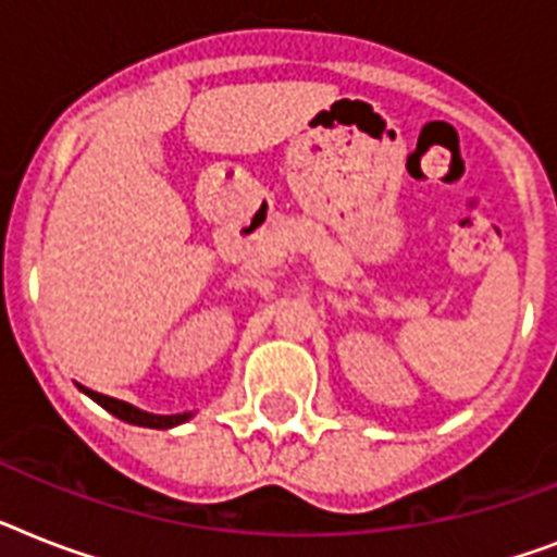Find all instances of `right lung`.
Masks as SVG:
<instances>
[{
	"instance_id": "obj_1",
	"label": "right lung",
	"mask_w": 557,
	"mask_h": 557,
	"mask_svg": "<svg viewBox=\"0 0 557 557\" xmlns=\"http://www.w3.org/2000/svg\"><path fill=\"white\" fill-rule=\"evenodd\" d=\"M85 392V395L94 400V404H99L106 411H111L114 418L125 420V423H131V426H146V429H174L180 426V423H185V420L194 418V411H183V414H153V411H146V409H137V406L125 404V400H116V397H108V395H99V392H94V388H85L79 386Z\"/></svg>"
}]
</instances>
